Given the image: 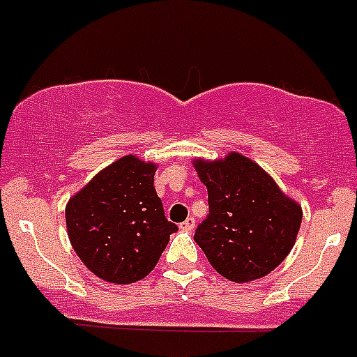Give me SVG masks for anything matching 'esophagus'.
<instances>
[{
    "instance_id": "34e87169",
    "label": "esophagus",
    "mask_w": 357,
    "mask_h": 357,
    "mask_svg": "<svg viewBox=\"0 0 357 357\" xmlns=\"http://www.w3.org/2000/svg\"><path fill=\"white\" fill-rule=\"evenodd\" d=\"M179 228H181V230H185V231H192L193 228H195V218H186L185 221H183L181 225H179Z\"/></svg>"
}]
</instances>
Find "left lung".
<instances>
[{"instance_id":"obj_1","label":"left lung","mask_w":357,"mask_h":357,"mask_svg":"<svg viewBox=\"0 0 357 357\" xmlns=\"http://www.w3.org/2000/svg\"><path fill=\"white\" fill-rule=\"evenodd\" d=\"M193 165L209 197V214L193 238L214 271L234 282L271 274L295 245L302 207L241 153L195 158Z\"/></svg>"}]
</instances>
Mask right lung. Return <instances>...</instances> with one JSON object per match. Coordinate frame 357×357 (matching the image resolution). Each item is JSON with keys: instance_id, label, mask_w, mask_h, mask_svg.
Segmentation results:
<instances>
[{"instance_id": "obj_1", "label": "right lung", "mask_w": 357, "mask_h": 357, "mask_svg": "<svg viewBox=\"0 0 357 357\" xmlns=\"http://www.w3.org/2000/svg\"><path fill=\"white\" fill-rule=\"evenodd\" d=\"M157 165L119 158L66 206L73 249L92 274L115 284L146 278L178 227L165 218L153 186Z\"/></svg>"}]
</instances>
